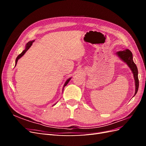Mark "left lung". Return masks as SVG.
Here are the masks:
<instances>
[{
  "label": "left lung",
  "mask_w": 146,
  "mask_h": 146,
  "mask_svg": "<svg viewBox=\"0 0 146 146\" xmlns=\"http://www.w3.org/2000/svg\"><path fill=\"white\" fill-rule=\"evenodd\" d=\"M116 54L120 57V58L129 65L130 68L131 69V71L133 73V76L135 80V86H136V90H135V94L136 95V92H138V88H139V80L138 77V68L136 67V65L135 64L133 61V55L131 51L129 49H126L122 51H119L116 53Z\"/></svg>",
  "instance_id": "8db88e82"
}]
</instances>
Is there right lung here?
Returning <instances> with one entry per match:
<instances>
[{"label": "right lung", "mask_w": 146, "mask_h": 146, "mask_svg": "<svg viewBox=\"0 0 146 146\" xmlns=\"http://www.w3.org/2000/svg\"><path fill=\"white\" fill-rule=\"evenodd\" d=\"M34 41H30V42H29L27 44V45H26V47H25V49L24 50H23V52H22L21 53V54H19L18 56H17V58H16V64H15V66L16 65V64H17V60H18L20 58H21V57L22 56H23L24 55V54H25V53L26 52H27V50H28V49H29V48L31 47V46H32V43H33V42ZM70 78H69L68 79V80H67V81H66V83H64V87L65 86H66V85H67V84L69 83V82L70 81Z\"/></svg>", "instance_id": "add662e5"}]
</instances>
